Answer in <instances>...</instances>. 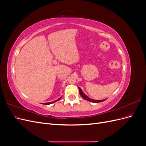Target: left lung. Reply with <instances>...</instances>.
<instances>
[{
  "label": "left lung",
  "instance_id": "obj_1",
  "mask_svg": "<svg viewBox=\"0 0 146 146\" xmlns=\"http://www.w3.org/2000/svg\"><path fill=\"white\" fill-rule=\"evenodd\" d=\"M78 89H79V92H80V96L82 97V98L84 99H85L88 101H90V102H94V103H99V102H104L106 100V99H104V100H94V99H91V98H89V97H88L85 93H84L80 87H78Z\"/></svg>",
  "mask_w": 146,
  "mask_h": 146
}]
</instances>
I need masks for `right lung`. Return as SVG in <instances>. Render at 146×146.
<instances>
[{
  "mask_svg": "<svg viewBox=\"0 0 146 146\" xmlns=\"http://www.w3.org/2000/svg\"><path fill=\"white\" fill-rule=\"evenodd\" d=\"M61 98V97L60 98H59L58 99H57V100H55V101H53V102H48V103H44V104L45 105H49V104H53V103H54V102H56V101H58V100H59Z\"/></svg>",
  "mask_w": 146,
  "mask_h": 146,
  "instance_id": "obj_1",
  "label": "right lung"
}]
</instances>
